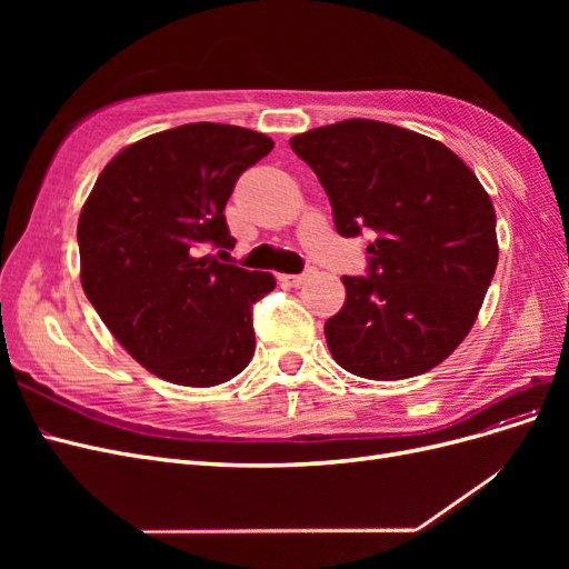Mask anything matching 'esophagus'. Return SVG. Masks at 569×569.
Instances as JSON below:
<instances>
[{"instance_id": "obj_1", "label": "esophagus", "mask_w": 569, "mask_h": 569, "mask_svg": "<svg viewBox=\"0 0 569 569\" xmlns=\"http://www.w3.org/2000/svg\"><path fill=\"white\" fill-rule=\"evenodd\" d=\"M308 278V272H301V274H280V282L287 284V287H299L303 284Z\"/></svg>"}]
</instances>
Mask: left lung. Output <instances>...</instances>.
I'll use <instances>...</instances> for the list:
<instances>
[{"label": "left lung", "mask_w": 569, "mask_h": 569, "mask_svg": "<svg viewBox=\"0 0 569 569\" xmlns=\"http://www.w3.org/2000/svg\"><path fill=\"white\" fill-rule=\"evenodd\" d=\"M330 197L341 237L375 234L368 272L341 278L347 301L325 322L337 363L406 380L468 337L498 263L496 213L456 153L429 137L349 118L289 140Z\"/></svg>", "instance_id": "obj_1"}]
</instances>
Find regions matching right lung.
<instances>
[{
  "label": "right lung",
  "instance_id": "1",
  "mask_svg": "<svg viewBox=\"0 0 569 569\" xmlns=\"http://www.w3.org/2000/svg\"><path fill=\"white\" fill-rule=\"evenodd\" d=\"M272 147L237 126L170 128L116 153L82 206L84 297L161 380L213 387L249 366L253 303L274 278L218 261L234 247L222 211L239 176ZM209 246L218 257L204 253Z\"/></svg>",
  "mask_w": 569,
  "mask_h": 569
}]
</instances>
